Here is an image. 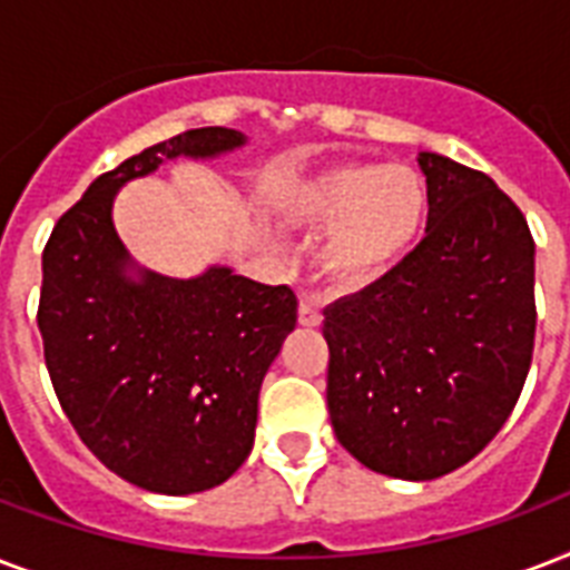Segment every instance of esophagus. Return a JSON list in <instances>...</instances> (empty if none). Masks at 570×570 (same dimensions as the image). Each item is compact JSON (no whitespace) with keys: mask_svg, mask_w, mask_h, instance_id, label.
<instances>
[{"mask_svg":"<svg viewBox=\"0 0 570 570\" xmlns=\"http://www.w3.org/2000/svg\"><path fill=\"white\" fill-rule=\"evenodd\" d=\"M298 322H302V325H307V328H316V325H322V311L313 295H302V302H298Z\"/></svg>","mask_w":570,"mask_h":570,"instance_id":"34e87169","label":"esophagus"}]
</instances>
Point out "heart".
Returning <instances> with one entry per match:
<instances>
[{
  "label": "heart",
  "instance_id": "obj_1",
  "mask_svg": "<svg viewBox=\"0 0 570 570\" xmlns=\"http://www.w3.org/2000/svg\"><path fill=\"white\" fill-rule=\"evenodd\" d=\"M289 213L307 227H331L320 250L331 284L364 289L414 248L429 189L402 165H343L304 183Z\"/></svg>",
  "mask_w": 570,
  "mask_h": 570
}]
</instances>
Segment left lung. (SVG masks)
<instances>
[{"mask_svg": "<svg viewBox=\"0 0 570 570\" xmlns=\"http://www.w3.org/2000/svg\"><path fill=\"white\" fill-rule=\"evenodd\" d=\"M423 242L387 275L325 307L328 411L364 468L438 479L512 414L535 343V242L482 171L420 154Z\"/></svg>", "mask_w": 570, "mask_h": 570, "instance_id": "8db88e82", "label": "left lung"}]
</instances>
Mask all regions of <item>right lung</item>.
<instances>
[{"instance_id":"add662e5","label":"right lung","mask_w":570,"mask_h":570,"mask_svg":"<svg viewBox=\"0 0 570 570\" xmlns=\"http://www.w3.org/2000/svg\"><path fill=\"white\" fill-rule=\"evenodd\" d=\"M242 145L236 129L204 127L129 156L58 218L43 248L38 328L58 402L111 473L154 494L222 485L248 459L259 384L298 298L227 266L189 281L136 268L111 204L168 159Z\"/></svg>"}]
</instances>
